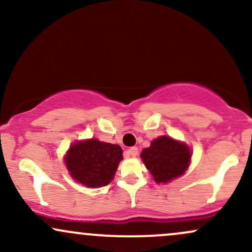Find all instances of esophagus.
Returning a JSON list of instances; mask_svg holds the SVG:
<instances>
[{"label":"esophagus","instance_id":"34e87169","mask_svg":"<svg viewBox=\"0 0 252 252\" xmlns=\"http://www.w3.org/2000/svg\"><path fill=\"white\" fill-rule=\"evenodd\" d=\"M128 154L131 155V156H136V155H137V154H138L137 147H131V148H130V149L128 150Z\"/></svg>","mask_w":252,"mask_h":252}]
</instances>
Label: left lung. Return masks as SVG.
<instances>
[{
  "label": "left lung",
  "instance_id": "obj_1",
  "mask_svg": "<svg viewBox=\"0 0 252 252\" xmlns=\"http://www.w3.org/2000/svg\"><path fill=\"white\" fill-rule=\"evenodd\" d=\"M190 156L192 154L186 144L167 136L156 138L141 154L154 180L163 184L184 174L189 164Z\"/></svg>",
  "mask_w": 252,
  "mask_h": 252
}]
</instances>
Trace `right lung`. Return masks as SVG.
Here are the masks:
<instances>
[{
  "label": "right lung",
  "mask_w": 252,
  "mask_h": 252,
  "mask_svg": "<svg viewBox=\"0 0 252 252\" xmlns=\"http://www.w3.org/2000/svg\"><path fill=\"white\" fill-rule=\"evenodd\" d=\"M117 144L100 142L96 138L72 144L66 156V166L74 180L88 187L110 184L123 158Z\"/></svg>",
  "instance_id": "1"
}]
</instances>
